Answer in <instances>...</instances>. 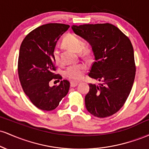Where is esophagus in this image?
Segmentation results:
<instances>
[{
  "mask_svg": "<svg viewBox=\"0 0 149 149\" xmlns=\"http://www.w3.org/2000/svg\"><path fill=\"white\" fill-rule=\"evenodd\" d=\"M78 82H74V81H71V83H70V85H71V88H73V87H76L77 85L78 84Z\"/></svg>",
  "mask_w": 149,
  "mask_h": 149,
  "instance_id": "obj_1",
  "label": "esophagus"
}]
</instances>
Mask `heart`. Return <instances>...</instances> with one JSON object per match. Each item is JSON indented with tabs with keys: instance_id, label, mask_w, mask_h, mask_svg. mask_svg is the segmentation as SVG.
<instances>
[{
	"instance_id": "heart-1",
	"label": "heart",
	"mask_w": 149,
	"mask_h": 149,
	"mask_svg": "<svg viewBox=\"0 0 149 149\" xmlns=\"http://www.w3.org/2000/svg\"><path fill=\"white\" fill-rule=\"evenodd\" d=\"M63 43L66 47L73 49L75 52H80V54L83 56H88L91 52L90 46L84 44L83 40L79 36L75 35V34L69 33L66 35L63 40ZM52 57L56 64H61L60 52L57 47L53 49ZM86 68V65L82 64V63L71 65L64 71V75L65 76L71 80H79L83 77Z\"/></svg>"
}]
</instances>
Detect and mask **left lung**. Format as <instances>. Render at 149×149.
I'll return each instance as SVG.
<instances>
[{"mask_svg":"<svg viewBox=\"0 0 149 149\" xmlns=\"http://www.w3.org/2000/svg\"><path fill=\"white\" fill-rule=\"evenodd\" d=\"M71 28L91 45L95 60L88 76L100 82L89 84L85 98L87 110L97 118L113 115L125 103L134 83L136 66L130 40L111 24Z\"/></svg>","mask_w":149,"mask_h":149,"instance_id":"1","label":"left lung"}]
</instances>
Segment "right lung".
I'll list each match as a JSON object with an SVG mask.
<instances>
[{"label":"right lung","mask_w":149,"mask_h":149,"mask_svg":"<svg viewBox=\"0 0 149 149\" xmlns=\"http://www.w3.org/2000/svg\"><path fill=\"white\" fill-rule=\"evenodd\" d=\"M69 27L57 23L42 25L27 34L20 46L19 78L24 93L40 110H54L69 92L70 83L67 80L52 88L49 83L62 79L60 75L54 73L52 51L60 36Z\"/></svg>","instance_id":"add662e5"}]
</instances>
